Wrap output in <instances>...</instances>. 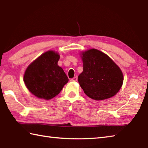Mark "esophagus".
Returning a JSON list of instances; mask_svg holds the SVG:
<instances>
[{
	"label": "esophagus",
	"mask_w": 148,
	"mask_h": 148,
	"mask_svg": "<svg viewBox=\"0 0 148 148\" xmlns=\"http://www.w3.org/2000/svg\"><path fill=\"white\" fill-rule=\"evenodd\" d=\"M77 77H74L72 78V79H71V81H72V82H75V81H77Z\"/></svg>",
	"instance_id": "34e87169"
}]
</instances>
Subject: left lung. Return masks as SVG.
<instances>
[{
	"instance_id": "left-lung-1",
	"label": "left lung",
	"mask_w": 148,
	"mask_h": 148,
	"mask_svg": "<svg viewBox=\"0 0 148 148\" xmlns=\"http://www.w3.org/2000/svg\"><path fill=\"white\" fill-rule=\"evenodd\" d=\"M83 71L77 80L84 93L95 100L111 98L117 94L123 83V72L104 53L90 49L81 53Z\"/></svg>"
}]
</instances>
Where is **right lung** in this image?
<instances>
[{"mask_svg": "<svg viewBox=\"0 0 148 148\" xmlns=\"http://www.w3.org/2000/svg\"><path fill=\"white\" fill-rule=\"evenodd\" d=\"M59 59L57 52L49 50L27 67L23 81L29 92L37 98L53 99L58 95L69 81L63 69L58 65Z\"/></svg>", "mask_w": 148, "mask_h": 148, "instance_id": "obj_1", "label": "right lung"}]
</instances>
